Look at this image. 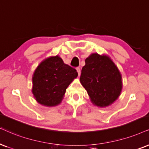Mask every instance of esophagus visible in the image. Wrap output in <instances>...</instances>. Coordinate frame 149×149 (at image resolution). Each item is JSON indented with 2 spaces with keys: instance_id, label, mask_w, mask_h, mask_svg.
Wrapping results in <instances>:
<instances>
[{
  "instance_id": "34e87169",
  "label": "esophagus",
  "mask_w": 149,
  "mask_h": 149,
  "mask_svg": "<svg viewBox=\"0 0 149 149\" xmlns=\"http://www.w3.org/2000/svg\"><path fill=\"white\" fill-rule=\"evenodd\" d=\"M76 70H77V71H78V76H80V67H77Z\"/></svg>"
}]
</instances>
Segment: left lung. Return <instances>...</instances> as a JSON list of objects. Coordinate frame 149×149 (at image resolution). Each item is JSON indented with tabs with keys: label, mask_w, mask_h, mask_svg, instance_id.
<instances>
[{
	"label": "left lung",
	"mask_w": 149,
	"mask_h": 149,
	"mask_svg": "<svg viewBox=\"0 0 149 149\" xmlns=\"http://www.w3.org/2000/svg\"><path fill=\"white\" fill-rule=\"evenodd\" d=\"M80 80L95 106L105 107L111 104L121 93V74L106 55L95 53L86 58Z\"/></svg>",
	"instance_id": "obj_1"
}]
</instances>
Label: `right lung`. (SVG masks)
<instances>
[{
    "mask_svg": "<svg viewBox=\"0 0 149 149\" xmlns=\"http://www.w3.org/2000/svg\"><path fill=\"white\" fill-rule=\"evenodd\" d=\"M77 76L76 69L64 63L59 56L47 58L33 75L32 93L36 100L46 107L59 104L67 88Z\"/></svg>",
    "mask_w": 149,
    "mask_h": 149,
    "instance_id": "right-lung-1",
    "label": "right lung"
}]
</instances>
